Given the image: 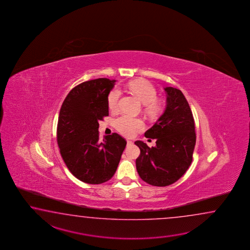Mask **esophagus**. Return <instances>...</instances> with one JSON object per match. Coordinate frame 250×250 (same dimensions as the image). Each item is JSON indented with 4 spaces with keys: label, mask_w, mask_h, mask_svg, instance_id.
<instances>
[{
    "label": "esophagus",
    "mask_w": 250,
    "mask_h": 250,
    "mask_svg": "<svg viewBox=\"0 0 250 250\" xmlns=\"http://www.w3.org/2000/svg\"><path fill=\"white\" fill-rule=\"evenodd\" d=\"M127 145H132L133 142L132 141H130V140H127Z\"/></svg>",
    "instance_id": "obj_1"
}]
</instances>
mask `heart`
Listing matches in <instances>:
<instances>
[{"label":"heart","mask_w":250,"mask_h":250,"mask_svg":"<svg viewBox=\"0 0 250 250\" xmlns=\"http://www.w3.org/2000/svg\"><path fill=\"white\" fill-rule=\"evenodd\" d=\"M128 89L138 96V99L143 103L144 111L150 116L159 114L163 110V102L156 98L157 91L154 85L148 80L138 79L129 82ZM121 97V91L113 88L107 97V104L111 111H117L119 100ZM114 126L118 131L124 136L132 137L136 133L142 130L145 125L142 120L132 117L127 114H123L114 121Z\"/></svg>","instance_id":"b5f03b06"}]
</instances>
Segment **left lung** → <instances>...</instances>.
I'll return each instance as SVG.
<instances>
[{"label":"left lung","instance_id":"8db88e82","mask_svg":"<svg viewBox=\"0 0 250 250\" xmlns=\"http://www.w3.org/2000/svg\"><path fill=\"white\" fill-rule=\"evenodd\" d=\"M165 91V112L145 133L146 138L156 139V146L149 147L140 140L135 142L140 149L136 160L138 175L157 187L169 186L186 172L196 145L194 118L185 96L171 86Z\"/></svg>","mask_w":250,"mask_h":250}]
</instances>
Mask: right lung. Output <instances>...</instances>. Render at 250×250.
<instances>
[{"instance_id":"1","label":"right lung","mask_w":250,"mask_h":250,"mask_svg":"<svg viewBox=\"0 0 250 250\" xmlns=\"http://www.w3.org/2000/svg\"><path fill=\"white\" fill-rule=\"evenodd\" d=\"M115 80L97 79L71 89L60 110L57 143L73 175L88 184H101L114 175L126 140L117 133L99 138V121L109 115L107 97Z\"/></svg>"}]
</instances>
